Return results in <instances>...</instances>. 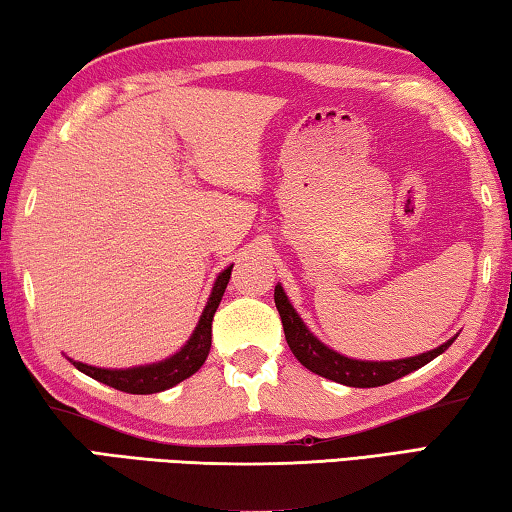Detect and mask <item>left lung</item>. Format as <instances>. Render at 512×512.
Returning a JSON list of instances; mask_svg holds the SVG:
<instances>
[{"mask_svg":"<svg viewBox=\"0 0 512 512\" xmlns=\"http://www.w3.org/2000/svg\"><path fill=\"white\" fill-rule=\"evenodd\" d=\"M275 307L280 311L284 336H287V343L302 366L307 370L316 372V375L332 379L336 384L343 386H354V388H375L391 384V381L400 379L409 372L427 366L429 361L440 357L449 345L456 341V336L447 339L438 348L427 350L422 354H415V357H404V359H391V361H366V359H352L345 357V354L336 352L325 345L318 336L311 332L305 325V320L300 318L296 307L291 305L287 293H284L282 284H275Z\"/></svg>","mask_w":512,"mask_h":512,"instance_id":"left-lung-1","label":"left lung"}]
</instances>
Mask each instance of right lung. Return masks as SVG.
<instances>
[{
	"mask_svg": "<svg viewBox=\"0 0 512 512\" xmlns=\"http://www.w3.org/2000/svg\"><path fill=\"white\" fill-rule=\"evenodd\" d=\"M232 266L235 264L225 266L223 271L216 275L210 298H207V305L203 309L201 318H198L192 336H189L183 348L173 352L171 357L162 361L144 363V366H133V368H99V366H90V363L74 361L67 357L69 363H72L76 370H81L83 375H88L92 379L101 381V384L112 386L117 388V391L131 393V395H151V393L169 391V388L180 384V381L192 377L196 370H201L207 354H210L212 318H214V311L219 309L223 291L230 282Z\"/></svg>",
	"mask_w": 512,
	"mask_h": 512,
	"instance_id": "add662e5",
	"label": "right lung"
}]
</instances>
